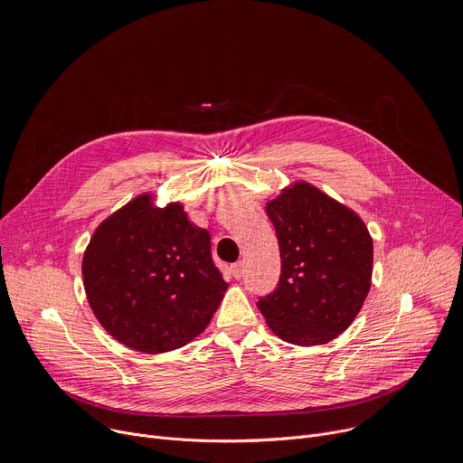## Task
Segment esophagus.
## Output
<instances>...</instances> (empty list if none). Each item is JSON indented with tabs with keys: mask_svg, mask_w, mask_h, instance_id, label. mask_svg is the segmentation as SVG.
Here are the masks:
<instances>
[{
	"mask_svg": "<svg viewBox=\"0 0 463 463\" xmlns=\"http://www.w3.org/2000/svg\"><path fill=\"white\" fill-rule=\"evenodd\" d=\"M231 271H232V277H234V279H241V275H243V264H241V262L232 264Z\"/></svg>",
	"mask_w": 463,
	"mask_h": 463,
	"instance_id": "obj_1",
	"label": "esophagus"
}]
</instances>
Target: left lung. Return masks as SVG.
Wrapping results in <instances>:
<instances>
[{"instance_id":"obj_1","label":"left lung","mask_w":463,"mask_h":463,"mask_svg":"<svg viewBox=\"0 0 463 463\" xmlns=\"http://www.w3.org/2000/svg\"><path fill=\"white\" fill-rule=\"evenodd\" d=\"M280 249V280L259 301L280 340L323 345L358 316L373 275V238L362 218L314 184L298 181L266 203Z\"/></svg>"}]
</instances>
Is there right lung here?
Instances as JSON below:
<instances>
[{"label":"right lung","instance_id":"obj_1","mask_svg":"<svg viewBox=\"0 0 463 463\" xmlns=\"http://www.w3.org/2000/svg\"><path fill=\"white\" fill-rule=\"evenodd\" d=\"M89 305L114 340L138 353L175 351L199 335L229 284L213 264L210 234L183 203L140 194L94 231L82 255Z\"/></svg>","mask_w":463,"mask_h":463}]
</instances>
